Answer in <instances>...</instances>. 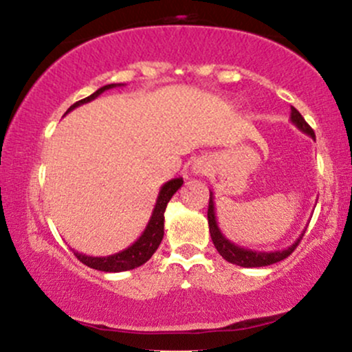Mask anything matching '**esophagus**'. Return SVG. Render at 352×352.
I'll use <instances>...</instances> for the list:
<instances>
[{"label": "esophagus", "instance_id": "esophagus-1", "mask_svg": "<svg viewBox=\"0 0 352 352\" xmlns=\"http://www.w3.org/2000/svg\"><path fill=\"white\" fill-rule=\"evenodd\" d=\"M210 170V162L208 159H205V157H199V159L193 160L192 164V172L195 173V175H205Z\"/></svg>", "mask_w": 352, "mask_h": 352}]
</instances>
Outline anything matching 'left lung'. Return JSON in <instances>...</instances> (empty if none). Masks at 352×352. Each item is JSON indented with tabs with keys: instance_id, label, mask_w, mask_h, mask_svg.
Masks as SVG:
<instances>
[{
	"instance_id": "obj_1",
	"label": "left lung",
	"mask_w": 352,
	"mask_h": 352,
	"mask_svg": "<svg viewBox=\"0 0 352 352\" xmlns=\"http://www.w3.org/2000/svg\"><path fill=\"white\" fill-rule=\"evenodd\" d=\"M292 122L300 129L301 132L308 134L311 139H314V131L309 127L308 122L302 119V116L296 109L292 107ZM208 227H210V236H212L213 245H215L217 252L228 261V263L243 266V268H256V266H268L273 263H278V261L285 260L286 256H289L294 252L298 243L301 241L302 232L300 238L292 246L285 250H278V252H256V250L243 248V246L235 245L233 241H230L228 238H225L223 233H221L220 227H218V221L215 217V201H213V192H210V201H208Z\"/></svg>"
}]
</instances>
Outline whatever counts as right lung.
<instances>
[{
	"instance_id": "add662e5",
	"label": "right lung",
	"mask_w": 352,
	"mask_h": 352,
	"mask_svg": "<svg viewBox=\"0 0 352 352\" xmlns=\"http://www.w3.org/2000/svg\"><path fill=\"white\" fill-rule=\"evenodd\" d=\"M124 84H107V86H102L94 94H91L89 98L78 100L76 104L67 109V112H71L72 109L82 106V104L91 102L96 98H99L104 91H109V89L114 87H122ZM66 112V114H67ZM184 184V179H172L168 182H165L160 188L159 197H157L155 207H153L152 217L148 220L147 227L142 232L137 240L132 243L131 246L122 250V252L109 254V256H91V254H84L79 252H74L76 256H78L79 261H82L84 265H87L89 268L99 270V272H106V273H119V272H127V270H134L137 266L144 265L145 261L151 260V256L155 253V250L159 248L160 241L164 238V213L165 208H167V204L170 201L173 197V193L177 192Z\"/></svg>"
}]
</instances>
